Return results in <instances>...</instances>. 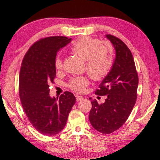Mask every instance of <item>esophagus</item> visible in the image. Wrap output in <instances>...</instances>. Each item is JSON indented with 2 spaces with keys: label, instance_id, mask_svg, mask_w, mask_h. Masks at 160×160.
I'll use <instances>...</instances> for the list:
<instances>
[{
  "label": "esophagus",
  "instance_id": "34e87169",
  "mask_svg": "<svg viewBox=\"0 0 160 160\" xmlns=\"http://www.w3.org/2000/svg\"><path fill=\"white\" fill-rule=\"evenodd\" d=\"M76 99H77V101H82L83 99V96H76Z\"/></svg>",
  "mask_w": 160,
  "mask_h": 160
}]
</instances>
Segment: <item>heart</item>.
Returning <instances> with one entry per match:
<instances>
[{"mask_svg": "<svg viewBox=\"0 0 160 160\" xmlns=\"http://www.w3.org/2000/svg\"><path fill=\"white\" fill-rule=\"evenodd\" d=\"M71 50L86 60V69L88 74L94 81H101L108 75L113 65V54L109 44L100 43L98 39L89 36H83L75 41L71 46ZM56 69L63 67L62 60L57 56L54 61ZM89 83L86 77H78L69 82L71 89L82 93Z\"/></svg>", "mask_w": 160, "mask_h": 160, "instance_id": "heart-1", "label": "heart"}]
</instances>
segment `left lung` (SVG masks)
Instances as JSON below:
<instances>
[{
  "instance_id": "8db88e82",
  "label": "left lung",
  "mask_w": 160,
  "mask_h": 160,
  "mask_svg": "<svg viewBox=\"0 0 160 160\" xmlns=\"http://www.w3.org/2000/svg\"><path fill=\"white\" fill-rule=\"evenodd\" d=\"M106 36L116 49V59L111 71L95 91L96 95L106 96V98L101 104L91 101L89 120L97 131L110 134L119 129L132 112L137 99L138 75L126 44L113 35Z\"/></svg>"
}]
</instances>
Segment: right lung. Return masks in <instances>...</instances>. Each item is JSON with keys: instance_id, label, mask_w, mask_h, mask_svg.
<instances>
[{"instance_id": "obj_1", "label": "right lung", "mask_w": 160, "mask_h": 160, "mask_svg": "<svg viewBox=\"0 0 160 160\" xmlns=\"http://www.w3.org/2000/svg\"><path fill=\"white\" fill-rule=\"evenodd\" d=\"M72 38L52 36L34 43L25 54L19 77L20 99L26 116L41 134L56 135L64 129L76 98L65 91L59 98L49 96V83L56 77L57 52Z\"/></svg>"}]
</instances>
